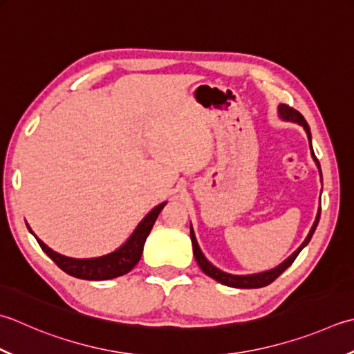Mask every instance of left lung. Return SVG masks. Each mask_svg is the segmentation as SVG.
Wrapping results in <instances>:
<instances>
[{
  "mask_svg": "<svg viewBox=\"0 0 354 354\" xmlns=\"http://www.w3.org/2000/svg\"><path fill=\"white\" fill-rule=\"evenodd\" d=\"M279 115L283 118V120L287 121H295L297 124H301V126L306 129L307 135H308V141H310V147H311V133H310V127L306 121V118H304L297 110H295L293 107L287 106V104H281L279 106ZM311 155H313L315 161L317 164V167H319V171H321V165H319V161H317V158L315 156L313 153V147H311ZM321 178H322V171H321ZM319 218H321V210L317 212V216H316V221L313 227H311V230L308 233L307 239L302 242V245L297 248V250L290 256L288 259H286L282 262L281 266H278L273 270H268V272H264V273H258V274H248V276H236V274H228V273H224L221 272L219 268H216L214 266H212L209 261L205 259V256L203 254V252H201V248L198 245L196 242V238H195V233H193V228L190 227V238H192V245H193V254H195V259L198 262V266L201 267V270L210 276V278H213L214 281H218L221 283H224V286H228V287H234V288H261V287H266L268 286V283H272L276 278H279V276L286 272V270L293 264L295 259L297 258V254L301 253V250L304 247H306L311 236H313V233L316 230L317 224H319Z\"/></svg>",
  "mask_w": 354,
  "mask_h": 354,
  "instance_id": "1",
  "label": "left lung"
}]
</instances>
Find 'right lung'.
<instances>
[{"label": "right lung", "instance_id": "right-lung-1", "mask_svg": "<svg viewBox=\"0 0 354 354\" xmlns=\"http://www.w3.org/2000/svg\"><path fill=\"white\" fill-rule=\"evenodd\" d=\"M164 205L165 203L156 205L155 209L141 221L140 225L136 227V230L129 238L126 244L118 248L116 252L101 256V258H92V259L67 258V256H62L57 252H53L52 248H48L44 242L39 241L35 234L33 236L37 238L39 247L43 248V252L48 256V258H50L55 264L62 270V272L73 276V278L87 279V281L113 279V278H118V276L129 273L130 270L140 262L144 242L147 239L151 227H153L158 214L161 213Z\"/></svg>", "mask_w": 354, "mask_h": 354}]
</instances>
